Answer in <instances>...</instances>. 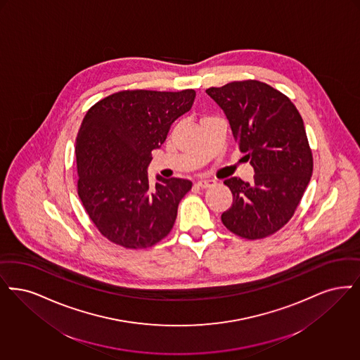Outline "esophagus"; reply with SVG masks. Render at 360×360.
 <instances>
[{
  "instance_id": "1",
  "label": "esophagus",
  "mask_w": 360,
  "mask_h": 360,
  "mask_svg": "<svg viewBox=\"0 0 360 360\" xmlns=\"http://www.w3.org/2000/svg\"><path fill=\"white\" fill-rule=\"evenodd\" d=\"M215 181L214 180H210V179H204V180H198L196 181V186L200 188H208L211 187Z\"/></svg>"
}]
</instances>
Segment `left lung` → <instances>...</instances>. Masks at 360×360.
Returning a JSON list of instances; mask_svg holds the SVG:
<instances>
[{
	"mask_svg": "<svg viewBox=\"0 0 360 360\" xmlns=\"http://www.w3.org/2000/svg\"><path fill=\"white\" fill-rule=\"evenodd\" d=\"M231 127L254 180L230 177L231 207L223 224L246 239L274 234L293 217L313 171L302 118L288 96L258 80L231 82L205 90Z\"/></svg>",
	"mask_w": 360,
	"mask_h": 360,
	"instance_id": "obj_1",
	"label": "left lung"
}]
</instances>
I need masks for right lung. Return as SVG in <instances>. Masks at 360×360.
Instances as JSON below:
<instances>
[{
  "mask_svg": "<svg viewBox=\"0 0 360 360\" xmlns=\"http://www.w3.org/2000/svg\"><path fill=\"white\" fill-rule=\"evenodd\" d=\"M196 93L134 90L99 101L77 137L78 193L101 234L127 249L150 248L172 230L177 207L192 187L186 179L156 176L148 167L173 122Z\"/></svg>",
  "mask_w": 360,
  "mask_h": 360,
  "instance_id": "right-lung-1",
  "label": "right lung"
}]
</instances>
